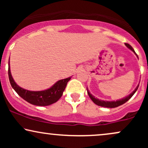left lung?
<instances>
[{
    "instance_id": "obj_1",
    "label": "left lung",
    "mask_w": 148,
    "mask_h": 148,
    "mask_svg": "<svg viewBox=\"0 0 148 148\" xmlns=\"http://www.w3.org/2000/svg\"><path fill=\"white\" fill-rule=\"evenodd\" d=\"M125 45L127 47V48H128L129 49H130L131 51H133L134 53L136 55V53L135 51H134V49L132 48V46L129 45V44H127V43H125ZM136 56L138 57V56L136 55ZM138 86H139V84L136 86V88H135V90H134L132 92L131 94L129 95L128 96L125 97H124V98H122V99H120L116 100V101H104V100L99 99L98 98L95 97L94 95H92L91 93L90 92L89 90H88V88H87V92H88V95H89V97H90V98L92 101L93 102L95 103V104L98 105V106H99L106 107V108H115V107H118L119 106H120V105H123V103H125V102H127V101H128V100L130 99V98L134 95V93L136 92L137 89H138Z\"/></svg>"
}]
</instances>
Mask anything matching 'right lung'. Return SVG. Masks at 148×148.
<instances>
[{
  "label": "right lung",
  "mask_w": 148,
  "mask_h": 148,
  "mask_svg": "<svg viewBox=\"0 0 148 148\" xmlns=\"http://www.w3.org/2000/svg\"><path fill=\"white\" fill-rule=\"evenodd\" d=\"M8 76L10 84L13 89L16 91V92L23 98V99L28 101L31 104L35 106H49L52 103L56 102L62 97V93L65 89L66 86L71 77L67 79H61L58 81L55 84H53L51 88L45 90L41 91H30L28 90L23 89L18 86L14 80L13 79L12 76L11 71H10V61H9V68H8Z\"/></svg>",
  "instance_id": "1"
}]
</instances>
